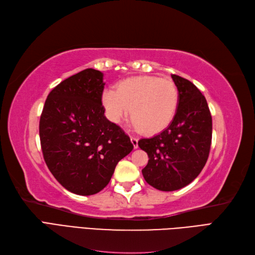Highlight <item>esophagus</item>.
<instances>
[{
    "label": "esophagus",
    "instance_id": "34e87169",
    "mask_svg": "<svg viewBox=\"0 0 255 255\" xmlns=\"http://www.w3.org/2000/svg\"><path fill=\"white\" fill-rule=\"evenodd\" d=\"M130 141H132L134 148L137 149L138 148V138H136L134 136H130Z\"/></svg>",
    "mask_w": 255,
    "mask_h": 255
}]
</instances>
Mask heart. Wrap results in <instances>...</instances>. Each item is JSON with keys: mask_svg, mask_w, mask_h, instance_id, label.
<instances>
[{"mask_svg": "<svg viewBox=\"0 0 255 255\" xmlns=\"http://www.w3.org/2000/svg\"><path fill=\"white\" fill-rule=\"evenodd\" d=\"M102 103L113 122L126 119L129 111L135 127L143 133L154 134L173 120L179 105V91L169 79L135 76L120 82L117 90H104Z\"/></svg>", "mask_w": 255, "mask_h": 255, "instance_id": "1", "label": "heart"}]
</instances>
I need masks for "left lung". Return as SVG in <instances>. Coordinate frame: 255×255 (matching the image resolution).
I'll use <instances>...</instances> for the list:
<instances>
[{
    "instance_id": "left-lung-1",
    "label": "left lung",
    "mask_w": 255,
    "mask_h": 255,
    "mask_svg": "<svg viewBox=\"0 0 255 255\" xmlns=\"http://www.w3.org/2000/svg\"><path fill=\"white\" fill-rule=\"evenodd\" d=\"M179 105L163 132L138 141L149 156L142 169L145 182L163 191L181 189L200 174L210 154L212 116L205 97L188 80L172 74Z\"/></svg>"
}]
</instances>
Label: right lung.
Here are the masks:
<instances>
[{
  "label": "right lung",
  "instance_id": "1",
  "mask_svg": "<svg viewBox=\"0 0 255 255\" xmlns=\"http://www.w3.org/2000/svg\"><path fill=\"white\" fill-rule=\"evenodd\" d=\"M104 85L101 71L85 69L53 88L40 117L45 164L75 195L101 191L118 161L134 148L125 130L104 116Z\"/></svg>",
  "mask_w": 255,
  "mask_h": 255
}]
</instances>
